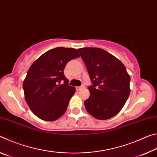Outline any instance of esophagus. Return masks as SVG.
Segmentation results:
<instances>
[{
    "label": "esophagus",
    "instance_id": "esophagus-1",
    "mask_svg": "<svg viewBox=\"0 0 157 157\" xmlns=\"http://www.w3.org/2000/svg\"><path fill=\"white\" fill-rule=\"evenodd\" d=\"M84 87V86H77L76 87V90L77 91H79V90H80L82 89H83Z\"/></svg>",
    "mask_w": 157,
    "mask_h": 157
}]
</instances>
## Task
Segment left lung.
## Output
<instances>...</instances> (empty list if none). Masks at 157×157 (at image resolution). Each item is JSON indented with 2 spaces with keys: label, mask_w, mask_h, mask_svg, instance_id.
<instances>
[{
  "label": "left lung",
  "mask_w": 157,
  "mask_h": 157,
  "mask_svg": "<svg viewBox=\"0 0 157 157\" xmlns=\"http://www.w3.org/2000/svg\"><path fill=\"white\" fill-rule=\"evenodd\" d=\"M93 85L84 107L98 120H107L123 109L130 94V76L120 60L99 48L78 49Z\"/></svg>",
  "instance_id": "8db88e82"
}]
</instances>
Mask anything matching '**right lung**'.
Here are the masks:
<instances>
[{
  "instance_id": "obj_1",
  "label": "right lung",
  "mask_w": 157,
  "mask_h": 157,
  "mask_svg": "<svg viewBox=\"0 0 157 157\" xmlns=\"http://www.w3.org/2000/svg\"><path fill=\"white\" fill-rule=\"evenodd\" d=\"M77 57L79 55L75 48H55L41 55L29 68L23 84L25 100L39 118L54 121L66 112L76 90L68 86L63 69ZM61 81L64 84L60 85Z\"/></svg>"
}]
</instances>
